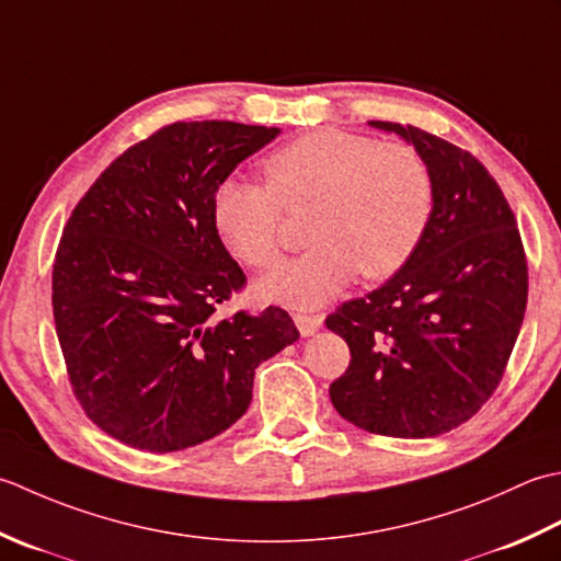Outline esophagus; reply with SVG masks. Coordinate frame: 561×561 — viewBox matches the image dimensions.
Masks as SVG:
<instances>
[{
	"instance_id": "1",
	"label": "esophagus",
	"mask_w": 561,
	"mask_h": 561,
	"mask_svg": "<svg viewBox=\"0 0 561 561\" xmlns=\"http://www.w3.org/2000/svg\"><path fill=\"white\" fill-rule=\"evenodd\" d=\"M293 319H295V327L300 329L302 336H312L314 331L322 327V322H324L322 314H295Z\"/></svg>"
}]
</instances>
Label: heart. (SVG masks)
I'll list each match as a JSON object with an SVG mask.
<instances>
[{
    "label": "heart",
    "instance_id": "obj_1",
    "mask_svg": "<svg viewBox=\"0 0 561 561\" xmlns=\"http://www.w3.org/2000/svg\"><path fill=\"white\" fill-rule=\"evenodd\" d=\"M266 181L225 179L213 220L227 249L251 268L280 259L283 208L314 203L307 222L312 247L256 285L271 302L297 310L324 305L356 278L382 280L402 271L424 239L436 181L416 147L377 142L346 130L295 137L266 162Z\"/></svg>",
    "mask_w": 561,
    "mask_h": 561
}]
</instances>
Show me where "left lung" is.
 <instances>
[{
	"mask_svg": "<svg viewBox=\"0 0 561 561\" xmlns=\"http://www.w3.org/2000/svg\"><path fill=\"white\" fill-rule=\"evenodd\" d=\"M370 125L424 154L436 205L409 264L327 317L351 348L329 397L363 431L433 438L470 421L504 377L528 302V261L516 215L477 157L414 125Z\"/></svg>",
	"mask_w": 561,
	"mask_h": 561,
	"instance_id": "left-lung-1",
	"label": "left lung"
}]
</instances>
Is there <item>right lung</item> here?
Returning <instances> with one entry per match:
<instances>
[{"instance_id": "add662e5", "label": "right lung", "mask_w": 561, "mask_h": 561, "mask_svg": "<svg viewBox=\"0 0 561 561\" xmlns=\"http://www.w3.org/2000/svg\"><path fill=\"white\" fill-rule=\"evenodd\" d=\"M280 130L171 123L113 159L53 264V317L84 414L130 448H193L242 419L261 360L300 339L280 307L215 322L247 285L213 220L217 186Z\"/></svg>"}]
</instances>
